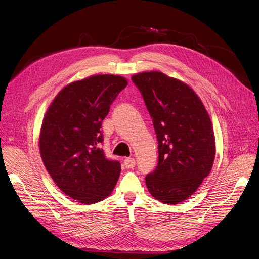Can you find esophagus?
Here are the masks:
<instances>
[{"label": "esophagus", "mask_w": 259, "mask_h": 259, "mask_svg": "<svg viewBox=\"0 0 259 259\" xmlns=\"http://www.w3.org/2000/svg\"><path fill=\"white\" fill-rule=\"evenodd\" d=\"M123 164L127 169H133V168H135V165H136V160L133 159V158H130V157L126 158V159H124V161H123Z\"/></svg>", "instance_id": "esophagus-1"}]
</instances>
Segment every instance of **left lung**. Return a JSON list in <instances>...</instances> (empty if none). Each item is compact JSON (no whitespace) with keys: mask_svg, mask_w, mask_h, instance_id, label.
Wrapping results in <instances>:
<instances>
[{"mask_svg":"<svg viewBox=\"0 0 259 259\" xmlns=\"http://www.w3.org/2000/svg\"><path fill=\"white\" fill-rule=\"evenodd\" d=\"M158 140V164L146 175L151 195L177 204L193 195L215 158L212 122L200 98L185 82L161 72L133 75Z\"/></svg>","mask_w":259,"mask_h":259,"instance_id":"8db88e82","label":"left lung"}]
</instances>
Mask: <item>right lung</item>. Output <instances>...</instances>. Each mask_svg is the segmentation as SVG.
Wrapping results in <instances>:
<instances>
[{"mask_svg":"<svg viewBox=\"0 0 259 259\" xmlns=\"http://www.w3.org/2000/svg\"><path fill=\"white\" fill-rule=\"evenodd\" d=\"M128 85L117 75H95L65 86L44 116L39 153L55 184L84 204L102 201L113 191L120 163L100 147L102 120Z\"/></svg>","mask_w":259,"mask_h":259,"instance_id":"right-lung-1","label":"right lung"}]
</instances>
